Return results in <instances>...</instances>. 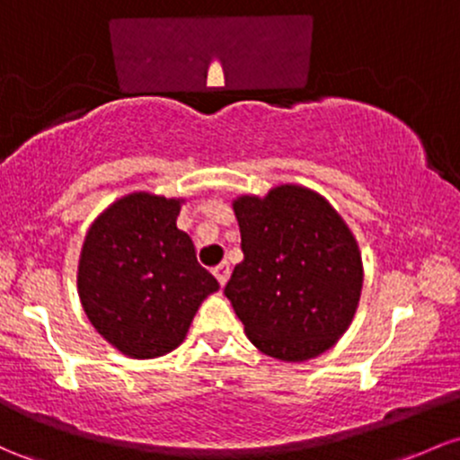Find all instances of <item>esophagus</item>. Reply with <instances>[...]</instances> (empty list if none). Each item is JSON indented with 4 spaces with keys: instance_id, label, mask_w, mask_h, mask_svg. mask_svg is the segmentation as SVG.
Wrapping results in <instances>:
<instances>
[{
    "instance_id": "34e87169",
    "label": "esophagus",
    "mask_w": 460,
    "mask_h": 460,
    "mask_svg": "<svg viewBox=\"0 0 460 460\" xmlns=\"http://www.w3.org/2000/svg\"><path fill=\"white\" fill-rule=\"evenodd\" d=\"M214 275H216V279H218V284L225 286L226 279H229V264H226V261H222L220 266H216L214 269Z\"/></svg>"
}]
</instances>
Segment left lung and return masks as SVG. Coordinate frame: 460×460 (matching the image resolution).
<instances>
[{"mask_svg":"<svg viewBox=\"0 0 460 460\" xmlns=\"http://www.w3.org/2000/svg\"><path fill=\"white\" fill-rule=\"evenodd\" d=\"M244 260L225 295L266 356L301 362L347 332L362 290V260L349 226L316 191L279 185L234 203Z\"/></svg>","mask_w":460,"mask_h":460,"instance_id":"8db88e82","label":"left lung"}]
</instances>
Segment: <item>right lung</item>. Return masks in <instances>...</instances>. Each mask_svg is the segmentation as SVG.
<instances>
[{
  "label": "right lung",
  "mask_w": 460,
  "mask_h": 460,
  "mask_svg": "<svg viewBox=\"0 0 460 460\" xmlns=\"http://www.w3.org/2000/svg\"><path fill=\"white\" fill-rule=\"evenodd\" d=\"M181 200L128 194L91 225L78 264V295L91 325L130 358H156L183 342L218 281L176 229Z\"/></svg>",
  "instance_id": "obj_1"
}]
</instances>
